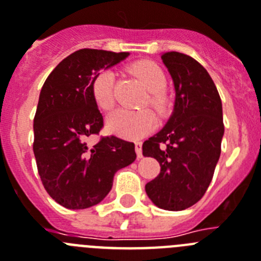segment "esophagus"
Segmentation results:
<instances>
[{"label": "esophagus", "instance_id": "1", "mask_svg": "<svg viewBox=\"0 0 261 261\" xmlns=\"http://www.w3.org/2000/svg\"><path fill=\"white\" fill-rule=\"evenodd\" d=\"M135 152H137L138 158L143 156V152H142V143L141 142H137L135 143Z\"/></svg>", "mask_w": 261, "mask_h": 261}]
</instances>
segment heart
<instances>
[{"mask_svg":"<svg viewBox=\"0 0 261 261\" xmlns=\"http://www.w3.org/2000/svg\"><path fill=\"white\" fill-rule=\"evenodd\" d=\"M131 71L137 75L143 86L150 91L147 100L148 103L156 113L163 114L167 110V98L163 90L166 89V75L163 70L156 63L150 61L135 63L131 67ZM114 85H115V74L113 70L105 69L93 78L91 82V95L94 102L102 110H110L114 106ZM107 130L111 134L118 135L123 139L138 141L154 131L156 127V118L150 110H120L114 111L109 115L106 120Z\"/></svg>","mask_w":261,"mask_h":261,"instance_id":"heart-1","label":"heart"}]
</instances>
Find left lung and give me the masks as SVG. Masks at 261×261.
I'll return each mask as SVG.
<instances>
[{"label":"left lung","instance_id":"8db88e82","mask_svg":"<svg viewBox=\"0 0 261 261\" xmlns=\"http://www.w3.org/2000/svg\"><path fill=\"white\" fill-rule=\"evenodd\" d=\"M175 89L174 110L159 133L143 143L161 172L146 185L156 207L181 211L203 198L214 176L224 135L222 100L215 83L192 57L162 54Z\"/></svg>","mask_w":261,"mask_h":261}]
</instances>
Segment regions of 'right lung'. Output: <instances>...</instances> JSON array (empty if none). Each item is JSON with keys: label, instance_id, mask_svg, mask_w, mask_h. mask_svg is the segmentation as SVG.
<instances>
[{"label": "right lung", "instance_id": "add662e5", "mask_svg": "<svg viewBox=\"0 0 261 261\" xmlns=\"http://www.w3.org/2000/svg\"><path fill=\"white\" fill-rule=\"evenodd\" d=\"M130 53L81 49L61 61L43 83L34 117L38 174L47 194L69 210L98 204L113 187L114 175L135 161V146L117 137L90 146L103 117L91 95L93 78Z\"/></svg>", "mask_w": 261, "mask_h": 261}]
</instances>
